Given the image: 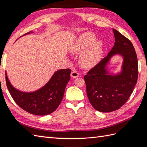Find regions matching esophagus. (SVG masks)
<instances>
[{"instance_id": "1", "label": "esophagus", "mask_w": 147, "mask_h": 147, "mask_svg": "<svg viewBox=\"0 0 147 147\" xmlns=\"http://www.w3.org/2000/svg\"><path fill=\"white\" fill-rule=\"evenodd\" d=\"M71 77L72 78H77L79 76V74L77 72V71H72V72H71Z\"/></svg>"}]
</instances>
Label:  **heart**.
I'll list each match as a JSON object with an SVG mask.
<instances>
[{
	"mask_svg": "<svg viewBox=\"0 0 147 147\" xmlns=\"http://www.w3.org/2000/svg\"><path fill=\"white\" fill-rule=\"evenodd\" d=\"M96 36L91 32L81 35L69 48L72 54H79L78 63L83 69H91L100 61L102 55V45L100 41L94 42Z\"/></svg>",
	"mask_w": 147,
	"mask_h": 147,
	"instance_id": "1",
	"label": "heart"
}]
</instances>
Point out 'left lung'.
<instances>
[{
	"mask_svg": "<svg viewBox=\"0 0 147 147\" xmlns=\"http://www.w3.org/2000/svg\"><path fill=\"white\" fill-rule=\"evenodd\" d=\"M115 42L106 57L89 70L84 79L86 93L91 104L100 112L117 110L126 103L134 90L138 78V61L131 42L113 29ZM115 54L123 57L122 71L109 75L106 65Z\"/></svg>",
	"mask_w": 147,
	"mask_h": 147,
	"instance_id": "obj_1",
	"label": "left lung"
}]
</instances>
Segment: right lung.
<instances>
[{"instance_id": "1", "label": "right lung", "mask_w": 147, "mask_h": 147, "mask_svg": "<svg viewBox=\"0 0 147 147\" xmlns=\"http://www.w3.org/2000/svg\"><path fill=\"white\" fill-rule=\"evenodd\" d=\"M29 32L24 35L30 34ZM71 70L56 71L45 86L32 92H24L16 90L8 80L7 74V86L13 99L20 107L29 113L47 115L55 111L63 98L65 88L70 78Z\"/></svg>"}]
</instances>
